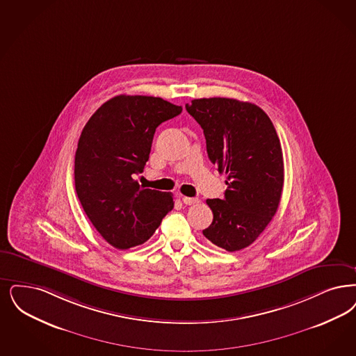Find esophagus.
I'll return each mask as SVG.
<instances>
[{
	"label": "esophagus",
	"instance_id": "34e87169",
	"mask_svg": "<svg viewBox=\"0 0 356 356\" xmlns=\"http://www.w3.org/2000/svg\"><path fill=\"white\" fill-rule=\"evenodd\" d=\"M200 200L197 197H183V202L185 205H195V204H199Z\"/></svg>",
	"mask_w": 356,
	"mask_h": 356
}]
</instances>
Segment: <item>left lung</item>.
Listing matches in <instances>:
<instances>
[{
  "label": "left lung",
  "instance_id": "1",
  "mask_svg": "<svg viewBox=\"0 0 356 356\" xmlns=\"http://www.w3.org/2000/svg\"><path fill=\"white\" fill-rule=\"evenodd\" d=\"M204 129L209 160L227 175L224 199H208L213 221L202 234L228 252L256 241L277 212L284 188L282 148L270 118L256 104L202 98L185 104Z\"/></svg>",
  "mask_w": 356,
  "mask_h": 356
}]
</instances>
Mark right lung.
Here are the masks:
<instances>
[{
	"mask_svg": "<svg viewBox=\"0 0 356 356\" xmlns=\"http://www.w3.org/2000/svg\"><path fill=\"white\" fill-rule=\"evenodd\" d=\"M181 106L143 95H118L86 123L75 152V191L88 220L116 249L147 241L173 209L171 193L135 180L149 159L156 128Z\"/></svg>",
	"mask_w": 356,
	"mask_h": 356,
	"instance_id": "1",
	"label": "right lung"
}]
</instances>
